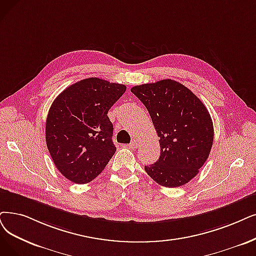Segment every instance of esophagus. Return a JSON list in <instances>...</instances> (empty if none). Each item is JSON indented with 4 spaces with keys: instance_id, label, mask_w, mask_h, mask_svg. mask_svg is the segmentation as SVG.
<instances>
[{
    "instance_id": "obj_1",
    "label": "esophagus",
    "mask_w": 256,
    "mask_h": 256,
    "mask_svg": "<svg viewBox=\"0 0 256 256\" xmlns=\"http://www.w3.org/2000/svg\"><path fill=\"white\" fill-rule=\"evenodd\" d=\"M138 146H140V144H138V142L136 140H131V142L129 144V147H130L131 149H136Z\"/></svg>"
}]
</instances>
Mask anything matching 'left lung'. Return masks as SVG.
Returning <instances> with one entry per match:
<instances>
[{
	"label": "left lung",
	"instance_id": "left-lung-1",
	"mask_svg": "<svg viewBox=\"0 0 256 256\" xmlns=\"http://www.w3.org/2000/svg\"><path fill=\"white\" fill-rule=\"evenodd\" d=\"M149 111L160 136V156L145 166L158 185L176 188L198 173L213 144V122L202 100L190 89L173 80L131 88Z\"/></svg>",
	"mask_w": 256,
	"mask_h": 256
}]
</instances>
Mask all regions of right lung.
I'll list each match as a JSON object with an SVG mask.
<instances>
[{
	"label": "right lung",
	"instance_id": "1",
	"mask_svg": "<svg viewBox=\"0 0 256 256\" xmlns=\"http://www.w3.org/2000/svg\"><path fill=\"white\" fill-rule=\"evenodd\" d=\"M125 91V85L89 78L67 87L54 100L46 120V144L67 180L91 182L116 153L107 114Z\"/></svg>",
	"mask_w": 256,
	"mask_h": 256
}]
</instances>
